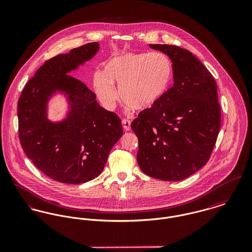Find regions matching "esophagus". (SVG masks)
<instances>
[{"label":"esophagus","instance_id":"1","mask_svg":"<svg viewBox=\"0 0 252 252\" xmlns=\"http://www.w3.org/2000/svg\"><path fill=\"white\" fill-rule=\"evenodd\" d=\"M122 125H123V127H124L125 130L128 131V130L131 129V127H130V121L127 120V119H123L122 120Z\"/></svg>","mask_w":252,"mask_h":252}]
</instances>
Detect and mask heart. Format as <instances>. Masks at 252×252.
<instances>
[{
	"label": "heart",
	"instance_id": "obj_1",
	"mask_svg": "<svg viewBox=\"0 0 252 252\" xmlns=\"http://www.w3.org/2000/svg\"><path fill=\"white\" fill-rule=\"evenodd\" d=\"M170 58L161 53H125L109 59L103 72H96L94 89L101 103L113 109L119 99L137 110L154 107L165 95L173 78Z\"/></svg>",
	"mask_w": 252,
	"mask_h": 252
}]
</instances>
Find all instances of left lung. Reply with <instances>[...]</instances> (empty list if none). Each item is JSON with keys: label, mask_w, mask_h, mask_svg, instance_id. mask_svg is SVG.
<instances>
[{"label": "left lung", "mask_w": 252, "mask_h": 252, "mask_svg": "<svg viewBox=\"0 0 252 252\" xmlns=\"http://www.w3.org/2000/svg\"><path fill=\"white\" fill-rule=\"evenodd\" d=\"M150 47L172 60L174 85L131 123L139 145L137 162L151 177L179 181L202 168L213 152L220 126L217 83L188 50L166 44Z\"/></svg>", "instance_id": "1"}]
</instances>
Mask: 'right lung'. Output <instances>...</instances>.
Segmentation results:
<instances>
[{"label": "right lung", "instance_id": "1", "mask_svg": "<svg viewBox=\"0 0 252 252\" xmlns=\"http://www.w3.org/2000/svg\"><path fill=\"white\" fill-rule=\"evenodd\" d=\"M97 50V42L88 43L47 60L28 81L18 100L23 151L43 174L61 183L80 184L97 177L123 135L118 115L102 108L96 95L69 75ZM57 90L68 94L71 111L67 119L54 124L46 119L45 105Z\"/></svg>", "mask_w": 252, "mask_h": 252}]
</instances>
